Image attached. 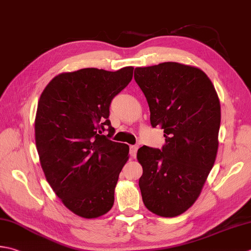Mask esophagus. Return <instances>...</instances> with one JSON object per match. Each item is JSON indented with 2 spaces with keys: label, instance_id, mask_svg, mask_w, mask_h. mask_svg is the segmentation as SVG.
<instances>
[{
  "label": "esophagus",
  "instance_id": "1",
  "mask_svg": "<svg viewBox=\"0 0 251 251\" xmlns=\"http://www.w3.org/2000/svg\"><path fill=\"white\" fill-rule=\"evenodd\" d=\"M138 148H139V147L137 145L136 146H130V156H131V158H135Z\"/></svg>",
  "mask_w": 251,
  "mask_h": 251
}]
</instances>
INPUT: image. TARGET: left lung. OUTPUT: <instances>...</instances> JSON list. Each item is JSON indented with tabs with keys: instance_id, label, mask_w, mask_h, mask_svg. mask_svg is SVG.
I'll use <instances>...</instances> for the list:
<instances>
[{
	"instance_id": "obj_1",
	"label": "left lung",
	"mask_w": 251,
	"mask_h": 251,
	"mask_svg": "<svg viewBox=\"0 0 251 251\" xmlns=\"http://www.w3.org/2000/svg\"><path fill=\"white\" fill-rule=\"evenodd\" d=\"M152 127L164 129L162 150L144 146L139 187L152 213L174 218L198 199L219 148L221 105L212 81L198 67L176 62L135 68Z\"/></svg>"
}]
</instances>
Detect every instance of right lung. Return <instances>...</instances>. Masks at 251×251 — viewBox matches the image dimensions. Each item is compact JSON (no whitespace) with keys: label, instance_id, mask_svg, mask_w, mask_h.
I'll list each match as a JSON object with an SVG mask.
<instances>
[{"label":"right lung","instance_id":"1","mask_svg":"<svg viewBox=\"0 0 251 251\" xmlns=\"http://www.w3.org/2000/svg\"><path fill=\"white\" fill-rule=\"evenodd\" d=\"M134 67L62 73L42 91L34 138L48 183L67 209L85 219L109 212L129 147L110 140L113 98L128 85ZM106 126L109 134L101 135Z\"/></svg>","mask_w":251,"mask_h":251}]
</instances>
